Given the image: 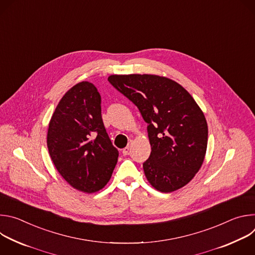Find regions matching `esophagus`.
I'll return each instance as SVG.
<instances>
[{
    "label": "esophagus",
    "mask_w": 255,
    "mask_h": 255,
    "mask_svg": "<svg viewBox=\"0 0 255 255\" xmlns=\"http://www.w3.org/2000/svg\"><path fill=\"white\" fill-rule=\"evenodd\" d=\"M131 144H132V141H130L129 142V145L127 147H125L123 150H122V153H123V155H128L129 154V150H130V146H131Z\"/></svg>",
    "instance_id": "esophagus-1"
}]
</instances>
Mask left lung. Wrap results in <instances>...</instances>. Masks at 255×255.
Masks as SVG:
<instances>
[{
  "mask_svg": "<svg viewBox=\"0 0 255 255\" xmlns=\"http://www.w3.org/2000/svg\"><path fill=\"white\" fill-rule=\"evenodd\" d=\"M108 81L147 123L151 153L143 169L151 186L162 193L186 186L201 168L208 143L207 121L193 97L158 76L114 75Z\"/></svg>",
  "mask_w": 255,
  "mask_h": 255,
  "instance_id": "8db88e82",
  "label": "left lung"
}]
</instances>
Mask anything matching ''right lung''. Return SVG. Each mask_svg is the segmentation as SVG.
Segmentation results:
<instances>
[{"label": "right lung", "instance_id": "add662e5", "mask_svg": "<svg viewBox=\"0 0 255 255\" xmlns=\"http://www.w3.org/2000/svg\"><path fill=\"white\" fill-rule=\"evenodd\" d=\"M47 147L61 176L75 189L95 193L111 178L119 151L106 131L101 96L82 82L62 97L51 117Z\"/></svg>", "mask_w": 255, "mask_h": 255}]
</instances>
